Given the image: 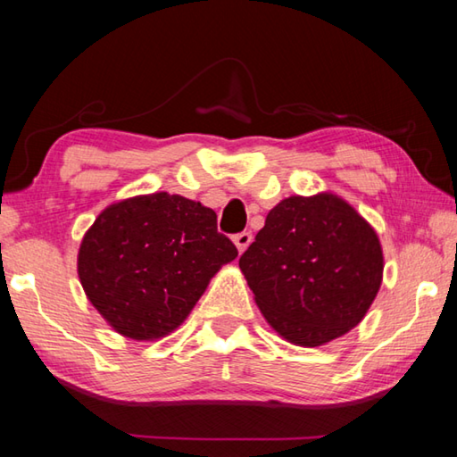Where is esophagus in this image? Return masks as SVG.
I'll list each match as a JSON object with an SVG mask.
<instances>
[{
	"label": "esophagus",
	"instance_id": "obj_1",
	"mask_svg": "<svg viewBox=\"0 0 457 457\" xmlns=\"http://www.w3.org/2000/svg\"><path fill=\"white\" fill-rule=\"evenodd\" d=\"M234 244L237 247V252L242 253L245 247L252 244V234H250V231H239V234L234 236Z\"/></svg>",
	"mask_w": 457,
	"mask_h": 457
}]
</instances>
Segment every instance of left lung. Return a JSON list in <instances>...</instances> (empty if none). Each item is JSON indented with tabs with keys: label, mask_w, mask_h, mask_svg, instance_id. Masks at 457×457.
<instances>
[{
	"label": "left lung",
	"mask_w": 457,
	"mask_h": 457,
	"mask_svg": "<svg viewBox=\"0 0 457 457\" xmlns=\"http://www.w3.org/2000/svg\"><path fill=\"white\" fill-rule=\"evenodd\" d=\"M239 268L278 335L320 346L367 314L381 286L383 252L346 201L294 195L268 213Z\"/></svg>",
	"instance_id": "1"
}]
</instances>
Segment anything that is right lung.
Masks as SVG:
<instances>
[{
  "instance_id": "add662e5",
  "label": "right lung",
  "mask_w": 457,
  "mask_h": 457,
  "mask_svg": "<svg viewBox=\"0 0 457 457\" xmlns=\"http://www.w3.org/2000/svg\"><path fill=\"white\" fill-rule=\"evenodd\" d=\"M237 256L210 207L169 193L133 197L98 215L82 239V288L129 338L165 337L187 319L215 272Z\"/></svg>"
}]
</instances>
